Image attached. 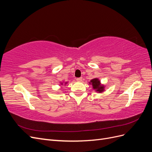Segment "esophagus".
I'll list each match as a JSON object with an SVG mask.
<instances>
[{
  "label": "esophagus",
  "mask_w": 152,
  "mask_h": 152,
  "mask_svg": "<svg viewBox=\"0 0 152 152\" xmlns=\"http://www.w3.org/2000/svg\"><path fill=\"white\" fill-rule=\"evenodd\" d=\"M77 82H81L82 80V77H79V78H77Z\"/></svg>",
  "instance_id": "esophagus-1"
}]
</instances>
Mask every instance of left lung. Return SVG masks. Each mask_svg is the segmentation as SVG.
I'll list each match as a JSON object with an SVG mask.
<instances>
[{"label":"left lung","mask_w":152,"mask_h":152,"mask_svg":"<svg viewBox=\"0 0 152 152\" xmlns=\"http://www.w3.org/2000/svg\"><path fill=\"white\" fill-rule=\"evenodd\" d=\"M89 84L92 85L93 89L95 91L96 93H102L103 91H104L105 86L101 83V81L98 78H94V79H92L89 82Z\"/></svg>","instance_id":"8db88e82"}]
</instances>
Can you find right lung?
<instances>
[{
    "label": "right lung",
    "instance_id": "1",
    "mask_svg": "<svg viewBox=\"0 0 152 152\" xmlns=\"http://www.w3.org/2000/svg\"><path fill=\"white\" fill-rule=\"evenodd\" d=\"M67 83H68V82H65V85L67 84ZM60 84H61V86H63V82H60Z\"/></svg>",
    "mask_w": 152,
    "mask_h": 152
}]
</instances>
